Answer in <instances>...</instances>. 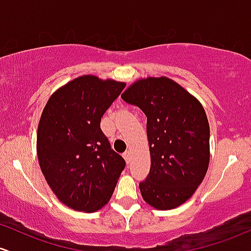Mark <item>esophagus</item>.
Returning <instances> with one entry per match:
<instances>
[{
    "label": "esophagus",
    "mask_w": 251,
    "mask_h": 251,
    "mask_svg": "<svg viewBox=\"0 0 251 251\" xmlns=\"http://www.w3.org/2000/svg\"><path fill=\"white\" fill-rule=\"evenodd\" d=\"M123 156H124V158L126 159V162H127V163H130L131 162V151H125V152L123 153Z\"/></svg>",
    "instance_id": "34e87169"
}]
</instances>
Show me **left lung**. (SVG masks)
<instances>
[{
	"label": "left lung",
	"instance_id": "obj_1",
	"mask_svg": "<svg viewBox=\"0 0 251 251\" xmlns=\"http://www.w3.org/2000/svg\"><path fill=\"white\" fill-rule=\"evenodd\" d=\"M147 115L151 167L139 183L157 210L182 205L202 182L210 162V125L201 103L167 77L136 82L121 95Z\"/></svg>",
	"mask_w": 251,
	"mask_h": 251
}]
</instances>
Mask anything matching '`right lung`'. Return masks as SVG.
Masks as SVG:
<instances>
[{
	"mask_svg": "<svg viewBox=\"0 0 251 251\" xmlns=\"http://www.w3.org/2000/svg\"><path fill=\"white\" fill-rule=\"evenodd\" d=\"M125 83L81 76L49 99L37 134L40 169L63 203L100 210L111 199L126 162L111 148L101 118Z\"/></svg>",
	"mask_w": 251,
	"mask_h": 251,
	"instance_id": "1",
	"label": "right lung"
}]
</instances>
